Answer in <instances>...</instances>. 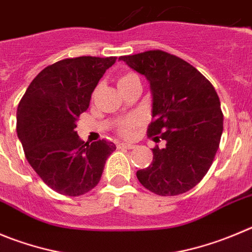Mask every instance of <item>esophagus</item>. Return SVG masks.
<instances>
[{"label":"esophagus","instance_id":"obj_1","mask_svg":"<svg viewBox=\"0 0 252 252\" xmlns=\"http://www.w3.org/2000/svg\"><path fill=\"white\" fill-rule=\"evenodd\" d=\"M118 148H123V149H134L135 145L130 144V143H119Z\"/></svg>","mask_w":252,"mask_h":252}]
</instances>
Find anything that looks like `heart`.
I'll use <instances>...</instances> for the list:
<instances>
[{
	"mask_svg": "<svg viewBox=\"0 0 252 252\" xmlns=\"http://www.w3.org/2000/svg\"><path fill=\"white\" fill-rule=\"evenodd\" d=\"M134 77H135L134 74H126V76L121 77L118 81V86L119 84H123L126 83V82L130 81ZM140 124H142V118H140L139 115H134V117H130V118L122 121L121 123L118 124L117 130H118V133L121 134L122 137H130L131 134H133V131L135 130Z\"/></svg>",
	"mask_w": 252,
	"mask_h": 252,
	"instance_id": "b5f03b06",
	"label": "heart"
}]
</instances>
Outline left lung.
<instances>
[{"instance_id": "8db88e82", "label": "left lung", "mask_w": 252, "mask_h": 252, "mask_svg": "<svg viewBox=\"0 0 252 252\" xmlns=\"http://www.w3.org/2000/svg\"><path fill=\"white\" fill-rule=\"evenodd\" d=\"M144 74L153 93L148 137L165 140L153 149V161L137 171L140 184L174 196L201 182L213 164L222 134L220 99L213 84L190 63L160 49L119 58Z\"/></svg>"}]
</instances>
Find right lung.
<instances>
[{"instance_id": "obj_1", "label": "right lung", "mask_w": 252, "mask_h": 252, "mask_svg": "<svg viewBox=\"0 0 252 252\" xmlns=\"http://www.w3.org/2000/svg\"><path fill=\"white\" fill-rule=\"evenodd\" d=\"M117 57L65 58L31 82L17 108V135L30 165L51 189L79 196L99 183L114 143H84L77 121Z\"/></svg>"}]
</instances>
